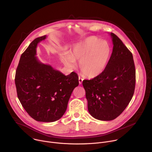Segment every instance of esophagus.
Returning <instances> with one entry per match:
<instances>
[{"label":"esophagus","mask_w":152,"mask_h":152,"mask_svg":"<svg viewBox=\"0 0 152 152\" xmlns=\"http://www.w3.org/2000/svg\"><path fill=\"white\" fill-rule=\"evenodd\" d=\"M83 80V79L82 77L79 76V84H81L82 83Z\"/></svg>","instance_id":"34e87169"}]
</instances>
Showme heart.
<instances>
[{"instance_id": "1", "label": "heart", "mask_w": 152, "mask_h": 152, "mask_svg": "<svg viewBox=\"0 0 152 152\" xmlns=\"http://www.w3.org/2000/svg\"><path fill=\"white\" fill-rule=\"evenodd\" d=\"M111 48L105 41L96 37H90L75 45L72 53L65 52L61 56L64 64L70 68L79 61L82 73L93 78L100 75L106 69L111 56Z\"/></svg>"}]
</instances>
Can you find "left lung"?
Returning a JSON list of instances; mask_svg holds the SVG:
<instances>
[{
  "instance_id": "left-lung-1",
  "label": "left lung",
  "mask_w": 152,
  "mask_h": 152,
  "mask_svg": "<svg viewBox=\"0 0 152 152\" xmlns=\"http://www.w3.org/2000/svg\"><path fill=\"white\" fill-rule=\"evenodd\" d=\"M111 35L114 46L106 69L82 82L90 114L103 121L113 120L123 112L133 97L136 82L132 53L115 34Z\"/></svg>"
}]
</instances>
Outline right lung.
Segmentation results:
<instances>
[{"mask_svg":"<svg viewBox=\"0 0 152 152\" xmlns=\"http://www.w3.org/2000/svg\"><path fill=\"white\" fill-rule=\"evenodd\" d=\"M44 35L35 38L21 54L15 83L17 97L28 114L41 122H53L66 112L69 100L79 85L77 73L65 76L36 57L37 44Z\"/></svg>","mask_w":152,"mask_h":152,"instance_id":"obj_1","label":"right lung"}]
</instances>
